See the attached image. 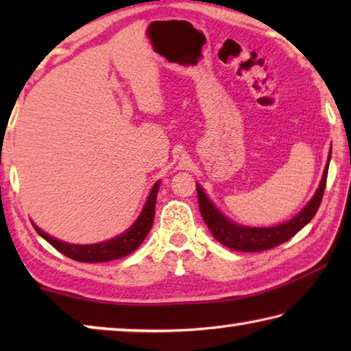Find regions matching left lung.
<instances>
[{
	"instance_id": "obj_1",
	"label": "left lung",
	"mask_w": 351,
	"mask_h": 351,
	"mask_svg": "<svg viewBox=\"0 0 351 351\" xmlns=\"http://www.w3.org/2000/svg\"><path fill=\"white\" fill-rule=\"evenodd\" d=\"M330 159L331 152L328 154V161H326L322 180H320L319 187L310 203L297 213L293 219H289L287 223L274 226V228H246V226L232 223L210 203V199L206 197L204 190L199 187V184H197L201 217L204 218V223L207 224V228H209L212 235L215 237V240H218L224 246L234 249V251L260 252L282 245V243L293 239V237L299 232L302 228H305V226L311 221L313 217L316 215L325 192Z\"/></svg>"
}]
</instances>
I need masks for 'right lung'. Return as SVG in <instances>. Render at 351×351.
Here are the masks:
<instances>
[{
	"label": "right lung",
	"mask_w": 351,
	"mask_h": 351,
	"mask_svg": "<svg viewBox=\"0 0 351 351\" xmlns=\"http://www.w3.org/2000/svg\"><path fill=\"white\" fill-rule=\"evenodd\" d=\"M159 182H156L152 189L150 195H148L147 203L142 209L139 218L136 219L134 224L130 228L127 232L122 235L111 239L108 241L97 243V245H69V243L60 241L57 239H52L37 226L34 229L43 237V239L54 246L58 252H62L66 257L73 258L75 261H83V263H100V261H111L125 257V255L132 254L141 246V243L145 240L147 234L150 232L153 219H154V207H156V197H158Z\"/></svg>",
	"instance_id": "right-lung-1"
}]
</instances>
